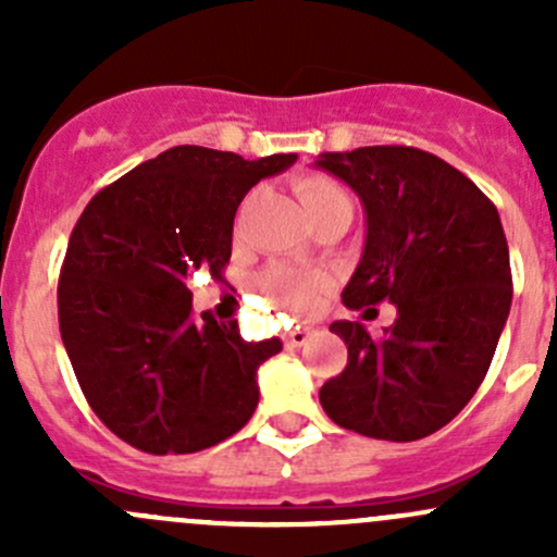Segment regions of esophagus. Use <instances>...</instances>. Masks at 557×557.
Returning a JSON list of instances; mask_svg holds the SVG:
<instances>
[{
	"label": "esophagus",
	"instance_id": "esophagus-1",
	"mask_svg": "<svg viewBox=\"0 0 557 557\" xmlns=\"http://www.w3.org/2000/svg\"><path fill=\"white\" fill-rule=\"evenodd\" d=\"M285 345L288 347H301V345H307V339H310V331L307 329H290V331H285Z\"/></svg>",
	"mask_w": 557,
	"mask_h": 557
}]
</instances>
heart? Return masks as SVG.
Returning a JSON list of instances; mask_svg holds the SVG:
<instances>
[{"label": "heart", "mask_w": 557, "mask_h": 557, "mask_svg": "<svg viewBox=\"0 0 557 557\" xmlns=\"http://www.w3.org/2000/svg\"><path fill=\"white\" fill-rule=\"evenodd\" d=\"M296 196H299L301 207H305L307 218L318 221V218L331 215V212H350L352 215V199L334 177L325 174H305L294 183ZM263 294L294 318H305L318 307L320 294H323V277L314 272H299V269L288 267H272L258 277Z\"/></svg>", "instance_id": "b5f03b06"}]
</instances>
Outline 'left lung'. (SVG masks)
Instances as JSON below:
<instances>
[{"label": "left lung", "mask_w": 557, "mask_h": 557, "mask_svg": "<svg viewBox=\"0 0 557 557\" xmlns=\"http://www.w3.org/2000/svg\"><path fill=\"white\" fill-rule=\"evenodd\" d=\"M314 166L350 185L367 212V243L342 301L396 307L383 336L358 320L331 323L347 367L320 387V404L356 434L423 440L474 396L509 318L502 218L466 174L407 145L320 153Z\"/></svg>", "instance_id": "8db88e82"}]
</instances>
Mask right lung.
Returning a JSON list of instances; mask_svg holds the SVG:
<instances>
[{"label":"right lung","mask_w":557,"mask_h":557,"mask_svg":"<svg viewBox=\"0 0 557 557\" xmlns=\"http://www.w3.org/2000/svg\"><path fill=\"white\" fill-rule=\"evenodd\" d=\"M296 159L177 145L83 210L61 267L59 329L88 404L126 445L199 453L256 412L258 367L283 342H245L237 320L210 312L199 320L185 280L196 269L223 277L239 201Z\"/></svg>","instance_id":"1"}]
</instances>
